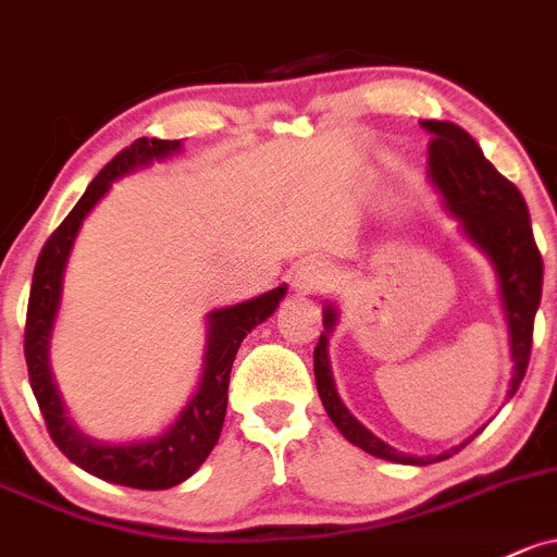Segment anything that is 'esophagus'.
Instances as JSON below:
<instances>
[{
	"label": "esophagus",
	"instance_id": "1",
	"mask_svg": "<svg viewBox=\"0 0 557 557\" xmlns=\"http://www.w3.org/2000/svg\"><path fill=\"white\" fill-rule=\"evenodd\" d=\"M295 289L305 292V295H313V292H324L326 284H329V273L326 268L321 265V262L315 260H302L300 265L295 268Z\"/></svg>",
	"mask_w": 557,
	"mask_h": 557
}]
</instances>
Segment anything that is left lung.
<instances>
[{"mask_svg": "<svg viewBox=\"0 0 557 557\" xmlns=\"http://www.w3.org/2000/svg\"><path fill=\"white\" fill-rule=\"evenodd\" d=\"M428 133H433L428 148V177L433 188L438 190L441 205L454 220L457 228L492 265L496 278V295H499V308L507 324V339H510L512 356V376L507 396H516L520 380L529 369L531 334H534V315L542 300V255L536 249L534 231H531L529 207L523 196L510 181L494 170V164L483 157L481 146L465 133L459 124L438 122L430 119L422 122ZM337 305H324V332H321L319 345L313 350V372L315 387H319L321 404H324L329 420L337 424L339 433L350 441L352 446L363 448L372 457L387 459L398 465H433L448 459L475 438H465L459 446H451L435 457H417V454H404L382 438H376L369 428H363L356 417L350 414L348 406L339 398L337 385L332 376V363H329V334L337 326Z\"/></svg>", "mask_w": 557, "mask_h": 557, "instance_id": "left-lung-1", "label": "left lung"}]
</instances>
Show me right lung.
I'll return each instance as SVG.
<instances>
[{
	"instance_id": "right-lung-1",
	"label": "right lung",
	"mask_w": 557,
	"mask_h": 557,
	"mask_svg": "<svg viewBox=\"0 0 557 557\" xmlns=\"http://www.w3.org/2000/svg\"><path fill=\"white\" fill-rule=\"evenodd\" d=\"M181 151V140L140 137L100 170V175L87 185L85 196L76 201L61 228L52 233L50 242L41 249L37 268H34L26 315V345H23V350H26L28 380H32V391L37 396L47 430H50V438L71 462L79 465L89 475L103 478L116 486L143 488V492H161V488L177 486L205 465L225 422L233 358L242 348L244 337L257 324L271 319L286 295V284H281L252 297V300L209 310L199 385L181 409V414L175 417V422L161 430L159 435L113 444V441L92 438L85 430L76 428L50 367L52 332H55L58 310H61L63 278L71 249H74L87 214L109 194L113 183Z\"/></svg>"
}]
</instances>
